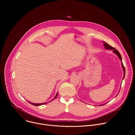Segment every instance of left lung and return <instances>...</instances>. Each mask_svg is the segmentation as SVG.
<instances>
[{"label": "left lung", "mask_w": 135, "mask_h": 135, "mask_svg": "<svg viewBox=\"0 0 135 135\" xmlns=\"http://www.w3.org/2000/svg\"><path fill=\"white\" fill-rule=\"evenodd\" d=\"M104 46H105V48L106 49L110 50H113V52L115 53V54H117V55L119 56V59H120V60L122 61L121 55L120 53H119V52L117 50L115 49L114 47H112V46H110V45H109V44H108L107 43H105V42H104ZM122 68H123V71H124V76H123V79H124V76H125V68H124V66H123V63H122ZM122 80H123V79H122ZM103 105H102V106H103Z\"/></svg>", "instance_id": "8db88e82"}]
</instances>
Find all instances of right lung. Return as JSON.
<instances>
[{
    "instance_id": "obj_1",
    "label": "right lung",
    "mask_w": 135,
    "mask_h": 135,
    "mask_svg": "<svg viewBox=\"0 0 135 135\" xmlns=\"http://www.w3.org/2000/svg\"><path fill=\"white\" fill-rule=\"evenodd\" d=\"M57 93H56V95L55 96V97L54 98V99H53V100H54V99H55L56 98V97H57ZM51 100V101H52ZM30 104H32V105H35V106H40V105H44V104H46L47 103H42V104H34V103H30V102H29Z\"/></svg>"
}]
</instances>
